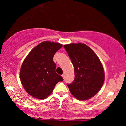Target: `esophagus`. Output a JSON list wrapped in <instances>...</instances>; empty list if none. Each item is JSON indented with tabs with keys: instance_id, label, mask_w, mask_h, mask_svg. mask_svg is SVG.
<instances>
[{
	"instance_id": "1",
	"label": "esophagus",
	"mask_w": 126,
	"mask_h": 126,
	"mask_svg": "<svg viewBox=\"0 0 126 126\" xmlns=\"http://www.w3.org/2000/svg\"><path fill=\"white\" fill-rule=\"evenodd\" d=\"M62 76L63 77V78H64V73H63V74L62 75Z\"/></svg>"
}]
</instances>
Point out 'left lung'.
Instances as JSON below:
<instances>
[{"mask_svg":"<svg viewBox=\"0 0 126 126\" xmlns=\"http://www.w3.org/2000/svg\"><path fill=\"white\" fill-rule=\"evenodd\" d=\"M64 47L74 67L75 79L67 85L69 90L78 100H88L104 84L105 73L102 63L95 52L83 43H70Z\"/></svg>","mask_w":126,"mask_h":126,"instance_id":"1","label":"left lung"}]
</instances>
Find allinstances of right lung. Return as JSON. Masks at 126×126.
Returning a JSON list of instances; mask_svg holds the SVG:
<instances>
[{
	"label": "right lung",
	"instance_id": "obj_1",
	"mask_svg": "<svg viewBox=\"0 0 126 126\" xmlns=\"http://www.w3.org/2000/svg\"><path fill=\"white\" fill-rule=\"evenodd\" d=\"M62 44L43 41L34 47L24 59L20 70L23 87L32 97L43 99L53 92L56 85L63 80L56 72L53 56Z\"/></svg>",
	"mask_w": 126,
	"mask_h": 126
}]
</instances>
